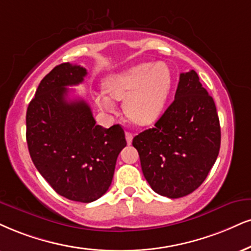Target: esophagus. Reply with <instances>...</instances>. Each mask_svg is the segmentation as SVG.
<instances>
[{
	"label": "esophagus",
	"instance_id": "esophagus-1",
	"mask_svg": "<svg viewBox=\"0 0 251 251\" xmlns=\"http://www.w3.org/2000/svg\"><path fill=\"white\" fill-rule=\"evenodd\" d=\"M132 137H134V135H132L131 132H129V131H126V143H128V144H131V142H132Z\"/></svg>",
	"mask_w": 251,
	"mask_h": 251
}]
</instances>
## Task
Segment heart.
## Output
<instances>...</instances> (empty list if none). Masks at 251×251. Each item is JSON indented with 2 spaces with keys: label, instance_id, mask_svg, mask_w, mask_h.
Segmentation results:
<instances>
[{
  "label": "heart",
  "instance_id": "b5f03b06",
  "mask_svg": "<svg viewBox=\"0 0 251 251\" xmlns=\"http://www.w3.org/2000/svg\"><path fill=\"white\" fill-rule=\"evenodd\" d=\"M106 92L95 94L101 109L114 110L112 99L125 100L129 119L148 126L162 115L172 88V72L165 63H142L113 74L104 81Z\"/></svg>",
  "mask_w": 251,
  "mask_h": 251
}]
</instances>
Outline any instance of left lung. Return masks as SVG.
Listing matches in <instances>:
<instances>
[{"mask_svg": "<svg viewBox=\"0 0 251 251\" xmlns=\"http://www.w3.org/2000/svg\"><path fill=\"white\" fill-rule=\"evenodd\" d=\"M220 143L214 100L193 70L180 74L175 101L153 128L132 140L151 188L171 199L187 196L202 184Z\"/></svg>", "mask_w": 251, "mask_h": 251, "instance_id": "left-lung-1", "label": "left lung"}]
</instances>
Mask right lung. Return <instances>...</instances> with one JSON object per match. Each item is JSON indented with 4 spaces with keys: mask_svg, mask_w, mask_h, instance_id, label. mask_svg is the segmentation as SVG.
<instances>
[{
    "mask_svg": "<svg viewBox=\"0 0 251 251\" xmlns=\"http://www.w3.org/2000/svg\"><path fill=\"white\" fill-rule=\"evenodd\" d=\"M86 75L80 65H58L40 81L26 110V142L36 169L58 194L79 202L106 193L126 145L122 126H98L86 101L69 99L67 86Z\"/></svg>",
    "mask_w": 251,
    "mask_h": 251,
    "instance_id": "obj_1",
    "label": "right lung"
}]
</instances>
